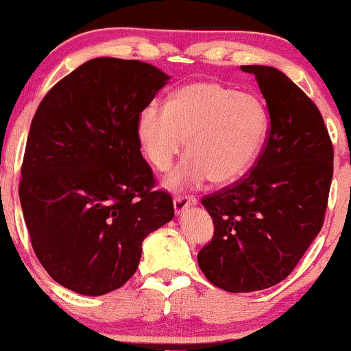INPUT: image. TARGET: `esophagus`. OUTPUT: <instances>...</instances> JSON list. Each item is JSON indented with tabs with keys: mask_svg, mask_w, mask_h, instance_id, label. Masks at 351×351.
<instances>
[{
	"mask_svg": "<svg viewBox=\"0 0 351 351\" xmlns=\"http://www.w3.org/2000/svg\"><path fill=\"white\" fill-rule=\"evenodd\" d=\"M195 203H196V198H195V196H191V195H176L175 199H173V206H175L176 215L183 211L184 208L193 206Z\"/></svg>",
	"mask_w": 351,
	"mask_h": 351,
	"instance_id": "34e87169",
	"label": "esophagus"
}]
</instances>
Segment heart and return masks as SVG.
<instances>
[{
  "mask_svg": "<svg viewBox=\"0 0 351 351\" xmlns=\"http://www.w3.org/2000/svg\"><path fill=\"white\" fill-rule=\"evenodd\" d=\"M267 127V112L259 99L216 80H198L178 88L167 107H145L138 117V138L160 171L171 167L188 140L186 162L168 176V186L196 184L206 176L224 184L249 170Z\"/></svg>",
  "mask_w": 351,
  "mask_h": 351,
  "instance_id": "1",
  "label": "heart"
}]
</instances>
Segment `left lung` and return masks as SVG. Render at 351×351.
Returning <instances> with one entry per match:
<instances>
[{
    "instance_id": "obj_1",
    "label": "left lung",
    "mask_w": 351,
    "mask_h": 351,
    "mask_svg": "<svg viewBox=\"0 0 351 351\" xmlns=\"http://www.w3.org/2000/svg\"><path fill=\"white\" fill-rule=\"evenodd\" d=\"M256 75L271 127L251 171L201 204L215 224L198 264L228 292H254L293 271L324 226L333 176V145L324 117L276 67L243 66Z\"/></svg>"
}]
</instances>
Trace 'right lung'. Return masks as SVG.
Here are the masks:
<instances>
[{"mask_svg":"<svg viewBox=\"0 0 351 351\" xmlns=\"http://www.w3.org/2000/svg\"><path fill=\"white\" fill-rule=\"evenodd\" d=\"M168 79L140 60L97 58L60 79L36 110L19 199L39 263L69 291L122 287L145 237L175 216L138 138V117Z\"/></svg>","mask_w":351,"mask_h":351,"instance_id":"obj_1","label":"right lung"}]
</instances>
